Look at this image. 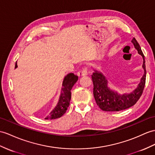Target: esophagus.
Masks as SVG:
<instances>
[{
	"instance_id": "1",
	"label": "esophagus",
	"mask_w": 155,
	"mask_h": 155,
	"mask_svg": "<svg viewBox=\"0 0 155 155\" xmlns=\"http://www.w3.org/2000/svg\"><path fill=\"white\" fill-rule=\"evenodd\" d=\"M88 74L87 73V71L85 68H84L83 70H81V71H78V75L80 77H82V76H84V75H87Z\"/></svg>"
}]
</instances>
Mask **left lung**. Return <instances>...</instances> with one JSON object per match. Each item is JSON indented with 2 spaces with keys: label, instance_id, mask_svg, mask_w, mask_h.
<instances>
[{
  "label": "left lung",
  "instance_id": "8db88e82",
  "mask_svg": "<svg viewBox=\"0 0 155 155\" xmlns=\"http://www.w3.org/2000/svg\"><path fill=\"white\" fill-rule=\"evenodd\" d=\"M131 42L137 50L138 53L143 57V68L144 70V74L141 78L137 87L133 92L120 95L109 88L108 81L103 74L97 70H95V72H93L91 75L93 83V95L97 104L102 110L116 112L125 110L134 106L142 95L146 80L145 56L137 40L134 38Z\"/></svg>",
  "mask_w": 155,
  "mask_h": 155
}]
</instances>
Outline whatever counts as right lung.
I'll return each instance as SVG.
<instances>
[{
    "label": "right lung",
    "instance_id": "right-lung-1",
    "mask_svg": "<svg viewBox=\"0 0 155 155\" xmlns=\"http://www.w3.org/2000/svg\"><path fill=\"white\" fill-rule=\"evenodd\" d=\"M18 67L17 63L15 65V68ZM78 80V76L74 75L73 73H70L66 75L62 83V87L61 90V94L59 98L58 103L56 107L53 109L46 120L56 119L61 117L66 113L68 107L70 105L71 99V90L74 85Z\"/></svg>",
    "mask_w": 155,
    "mask_h": 155
}]
</instances>
